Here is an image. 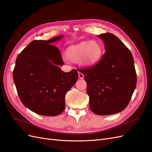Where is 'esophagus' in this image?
<instances>
[{
  "label": "esophagus",
  "mask_w": 152,
  "mask_h": 152,
  "mask_svg": "<svg viewBox=\"0 0 152 152\" xmlns=\"http://www.w3.org/2000/svg\"><path fill=\"white\" fill-rule=\"evenodd\" d=\"M78 76H79L80 79H83L84 78V75L80 72H78Z\"/></svg>",
  "instance_id": "1"
}]
</instances>
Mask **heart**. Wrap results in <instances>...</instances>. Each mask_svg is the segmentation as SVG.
<instances>
[{"label": "heart", "mask_w": 152, "mask_h": 152, "mask_svg": "<svg viewBox=\"0 0 152 152\" xmlns=\"http://www.w3.org/2000/svg\"><path fill=\"white\" fill-rule=\"evenodd\" d=\"M103 54L102 46L97 41H82L69 46L66 55L72 62L81 63L86 67H92L100 61Z\"/></svg>", "instance_id": "1"}]
</instances>
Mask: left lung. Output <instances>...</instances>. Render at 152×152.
Returning a JSON list of instances; mask_svg holds the SVG:
<instances>
[{"instance_id":"obj_1","label":"left lung","mask_w":152,"mask_h":152,"mask_svg":"<svg viewBox=\"0 0 152 152\" xmlns=\"http://www.w3.org/2000/svg\"><path fill=\"white\" fill-rule=\"evenodd\" d=\"M106 53L94 67L81 69L87 84L90 108L95 114L123 111L136 88L137 77L131 52L114 34H102Z\"/></svg>"}]
</instances>
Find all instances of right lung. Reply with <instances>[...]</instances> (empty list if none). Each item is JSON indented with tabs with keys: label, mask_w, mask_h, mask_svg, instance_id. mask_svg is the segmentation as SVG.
<instances>
[{
	"label": "right lung",
	"mask_w": 152,
	"mask_h": 152,
	"mask_svg": "<svg viewBox=\"0 0 152 152\" xmlns=\"http://www.w3.org/2000/svg\"><path fill=\"white\" fill-rule=\"evenodd\" d=\"M63 35L48 41L34 40L17 57L13 80L23 104L43 116H57L65 109V95L78 78L77 70L64 72V62L53 42Z\"/></svg>",
	"instance_id": "right-lung-1"
}]
</instances>
